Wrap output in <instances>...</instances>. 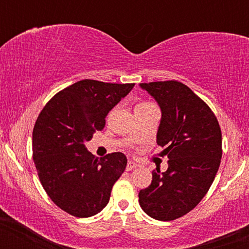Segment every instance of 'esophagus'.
Segmentation results:
<instances>
[{
    "label": "esophagus",
    "mask_w": 249,
    "mask_h": 249,
    "mask_svg": "<svg viewBox=\"0 0 249 249\" xmlns=\"http://www.w3.org/2000/svg\"><path fill=\"white\" fill-rule=\"evenodd\" d=\"M136 162H134L132 161V160H129V161H127V165H126V171H131V170H134V169H136Z\"/></svg>",
    "instance_id": "esophagus-1"
}]
</instances>
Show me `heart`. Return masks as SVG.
<instances>
[{
    "instance_id": "1",
    "label": "heart",
    "mask_w": 249,
    "mask_h": 249,
    "mask_svg": "<svg viewBox=\"0 0 249 249\" xmlns=\"http://www.w3.org/2000/svg\"><path fill=\"white\" fill-rule=\"evenodd\" d=\"M142 105H149V104H148V102H142V104H139L137 106H142Z\"/></svg>"
}]
</instances>
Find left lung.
<instances>
[{"mask_svg": "<svg viewBox=\"0 0 249 249\" xmlns=\"http://www.w3.org/2000/svg\"><path fill=\"white\" fill-rule=\"evenodd\" d=\"M161 109L157 143L169 167L152 172L139 194L142 210L158 220H175L195 208L214 180L222 159V131L214 113L177 80L141 83Z\"/></svg>", "mask_w": 249, "mask_h": 249, "instance_id": "left-lung-1", "label": "left lung"}]
</instances>
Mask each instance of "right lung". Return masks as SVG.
<instances>
[{"mask_svg": "<svg viewBox=\"0 0 249 249\" xmlns=\"http://www.w3.org/2000/svg\"><path fill=\"white\" fill-rule=\"evenodd\" d=\"M134 87L79 80L57 92L37 118L32 152L39 180L52 201L71 215L88 218L101 212L126 167L123 153L99 159L85 142L104 129L109 110Z\"/></svg>", "mask_w": 249, "mask_h": 249, "instance_id": "1", "label": "right lung"}]
</instances>
